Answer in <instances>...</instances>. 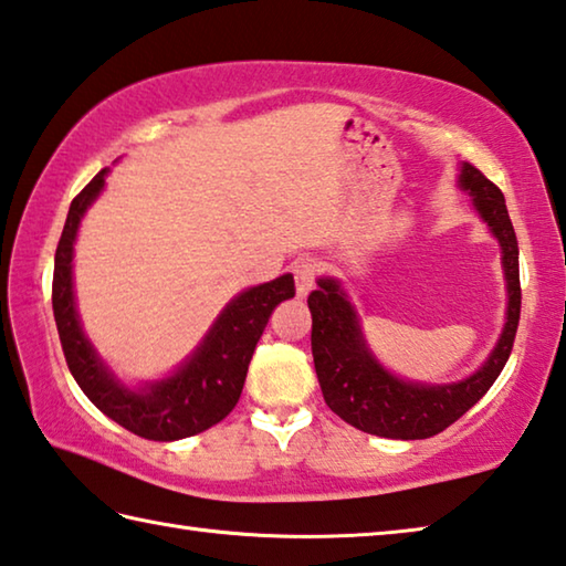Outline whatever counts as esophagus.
<instances>
[{"label":"esophagus","mask_w":566,"mask_h":566,"mask_svg":"<svg viewBox=\"0 0 566 566\" xmlns=\"http://www.w3.org/2000/svg\"><path fill=\"white\" fill-rule=\"evenodd\" d=\"M318 263L311 261V258H303V261H298L293 265V273H295V291H298L301 298H305L313 291L315 285V277H318Z\"/></svg>","instance_id":"obj_1"}]
</instances>
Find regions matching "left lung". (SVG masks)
<instances>
[{
	"label": "left lung",
	"instance_id": "left-lung-1",
	"mask_svg": "<svg viewBox=\"0 0 566 566\" xmlns=\"http://www.w3.org/2000/svg\"><path fill=\"white\" fill-rule=\"evenodd\" d=\"M458 186L472 196L474 211L488 223L502 248L507 281V318L494 345L470 378L444 385L398 378L375 358L365 340L360 318L338 277H318V291L308 295L313 315V363L328 408L353 428L390 440H424L460 420L507 363L520 325V248L497 186L472 164L460 166Z\"/></svg>",
	"mask_w": 566,
	"mask_h": 566
}]
</instances>
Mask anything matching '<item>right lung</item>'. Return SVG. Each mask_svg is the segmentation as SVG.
I'll return each mask as SVG.
<instances>
[{
    "label": "right lung",
    "instance_id": "add662e5",
    "mask_svg": "<svg viewBox=\"0 0 566 566\" xmlns=\"http://www.w3.org/2000/svg\"><path fill=\"white\" fill-rule=\"evenodd\" d=\"M108 168H102L69 206L62 238L54 255L52 305L69 370L84 395L106 418L138 438L171 442L203 432L221 422L241 398L248 363L275 305L295 295L293 275L253 285L226 305L196 350L161 380L128 388L102 360L84 335L74 301V243L78 223L98 193Z\"/></svg>",
    "mask_w": 566,
    "mask_h": 566
}]
</instances>
